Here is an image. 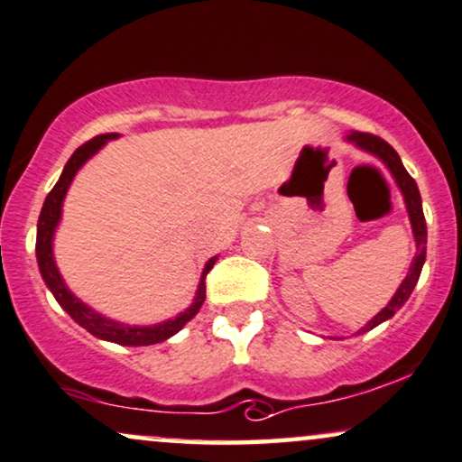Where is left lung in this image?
<instances>
[{
  "label": "left lung",
  "mask_w": 462,
  "mask_h": 462,
  "mask_svg": "<svg viewBox=\"0 0 462 462\" xmlns=\"http://www.w3.org/2000/svg\"><path fill=\"white\" fill-rule=\"evenodd\" d=\"M346 141L356 147H360L362 152L373 153L374 158H379V161L388 167L392 178H394V181H396V186L401 188L402 199H405L409 220H411L415 248H418L415 250L411 267H409V274L405 281L401 282V287L396 289L394 298L388 301V306H385V309H381V312H377V315L370 319L366 326L360 328L356 332V334H364V332H368V329L377 328L379 323L388 321V319L394 317L396 310H401L402 306H405V301L409 300V295H411L413 287L418 284V278H420V274H422V265L426 261V220H424L422 197H420L418 184H415V180L407 173V169L402 167L401 156H398L394 147H392L390 143H385V141L379 139V136L368 134V133H356V130H353L351 134H346Z\"/></svg>",
  "instance_id": "obj_1"
}]
</instances>
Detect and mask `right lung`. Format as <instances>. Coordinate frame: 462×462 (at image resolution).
<instances>
[{"label":"right lung","instance_id":"obj_1","mask_svg":"<svg viewBox=\"0 0 462 462\" xmlns=\"http://www.w3.org/2000/svg\"><path fill=\"white\" fill-rule=\"evenodd\" d=\"M117 136H119L117 133L96 136V139L88 141V143L79 147V150L70 156V161L66 162L60 180H57L53 190H51L47 199H44L42 212H40L38 233H36V259L40 267V276H42V281L49 287V291L53 293L57 304H60L61 309H64L68 315L79 323V326L85 328L89 334H94L96 338L100 340H109V343H117L124 346H147V345L162 343V340H167L173 334H178L180 329L184 328L199 310H201L205 301V276L209 274V270H212L218 257H212L208 263H205L192 304L188 306L184 312H180L178 317L167 319V321H161V323H153V326H128V323L116 321V319L100 315L98 310H94L92 306L85 304V301L79 300L77 295L68 289V284L64 282V278H61L60 270H57V263L53 257V237H55L57 225H60L61 220V208H64L66 192L72 184L74 175L79 173V169H81L83 164L94 156V153H98L102 147L109 143V141L117 139Z\"/></svg>","mask_w":462,"mask_h":462}]
</instances>
